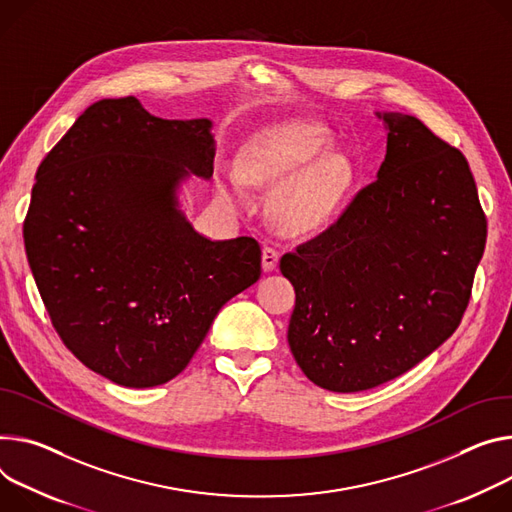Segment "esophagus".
<instances>
[{"label":"esophagus","mask_w":512,"mask_h":512,"mask_svg":"<svg viewBox=\"0 0 512 512\" xmlns=\"http://www.w3.org/2000/svg\"><path fill=\"white\" fill-rule=\"evenodd\" d=\"M277 261H280V251L275 247H263V271H273Z\"/></svg>","instance_id":"esophagus-1"}]
</instances>
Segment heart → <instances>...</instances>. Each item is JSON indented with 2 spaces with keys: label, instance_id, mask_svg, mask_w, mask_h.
Listing matches in <instances>:
<instances>
[{
  "label": "heart",
  "instance_id": "obj_1",
  "mask_svg": "<svg viewBox=\"0 0 512 512\" xmlns=\"http://www.w3.org/2000/svg\"><path fill=\"white\" fill-rule=\"evenodd\" d=\"M331 149V134L314 122H292L269 134L241 159V171L226 173L228 190L241 196L245 181L277 185L273 220L290 235H312L329 226L341 210L353 181V169Z\"/></svg>",
  "mask_w": 512,
  "mask_h": 512
}]
</instances>
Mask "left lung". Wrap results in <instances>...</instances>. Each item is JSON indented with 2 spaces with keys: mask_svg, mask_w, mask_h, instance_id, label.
I'll use <instances>...</instances> for the list:
<instances>
[{
  "mask_svg": "<svg viewBox=\"0 0 512 512\" xmlns=\"http://www.w3.org/2000/svg\"><path fill=\"white\" fill-rule=\"evenodd\" d=\"M388 128L378 179L341 218L286 253L296 290L288 343L331 392L390 382L445 343L468 308L486 216L466 157L408 114Z\"/></svg>",
  "mask_w": 512,
  "mask_h": 512,
  "instance_id": "left-lung-1",
  "label": "left lung"
}]
</instances>
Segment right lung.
Returning a JSON list of instances; mask_svg holds the SVG:
<instances>
[{
    "label": "right lung",
    "mask_w": 512,
    "mask_h": 512,
    "mask_svg": "<svg viewBox=\"0 0 512 512\" xmlns=\"http://www.w3.org/2000/svg\"><path fill=\"white\" fill-rule=\"evenodd\" d=\"M208 118L163 120L134 96L89 106L36 171L24 247L65 347L126 388L173 380L218 310L261 275L251 237L210 241L177 208L214 171Z\"/></svg>",
    "instance_id": "obj_1"
}]
</instances>
